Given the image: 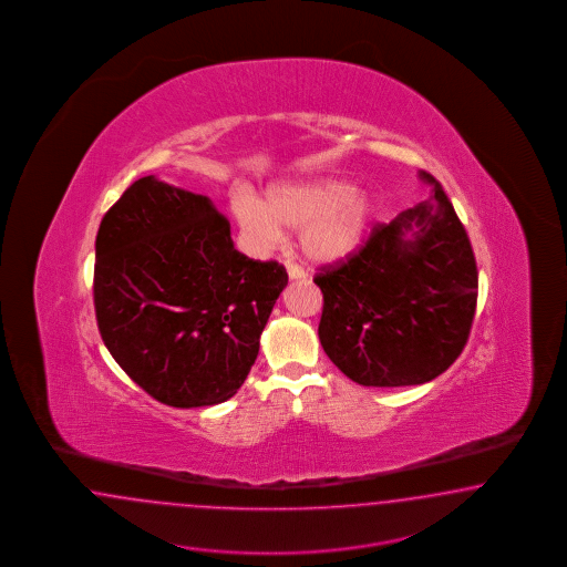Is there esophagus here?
<instances>
[{
    "mask_svg": "<svg viewBox=\"0 0 567 567\" xmlns=\"http://www.w3.org/2000/svg\"><path fill=\"white\" fill-rule=\"evenodd\" d=\"M287 272H289V278H291V280H301V278H306V276H308L301 266L291 264V261H287Z\"/></svg>",
    "mask_w": 567,
    "mask_h": 567,
    "instance_id": "esophagus-1",
    "label": "esophagus"
}]
</instances>
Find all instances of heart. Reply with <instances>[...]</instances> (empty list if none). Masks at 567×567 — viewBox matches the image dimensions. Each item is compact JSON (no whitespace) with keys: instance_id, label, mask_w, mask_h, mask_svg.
Instances as JSON below:
<instances>
[{"instance_id":"1","label":"heart","mask_w":567,"mask_h":567,"mask_svg":"<svg viewBox=\"0 0 567 567\" xmlns=\"http://www.w3.org/2000/svg\"><path fill=\"white\" fill-rule=\"evenodd\" d=\"M233 214L240 233L259 249L278 245L287 230H299L301 251L318 264H334L358 251L377 216L372 195L339 178L287 183L268 193L266 204L237 190Z\"/></svg>"}]
</instances>
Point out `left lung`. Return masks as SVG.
<instances>
[{
	"instance_id": "8db88e82",
	"label": "left lung",
	"mask_w": 567,
	"mask_h": 567,
	"mask_svg": "<svg viewBox=\"0 0 567 567\" xmlns=\"http://www.w3.org/2000/svg\"><path fill=\"white\" fill-rule=\"evenodd\" d=\"M426 202L377 224L347 261L313 276L324 297L320 343L363 386H410L443 374L464 351L478 299V268L441 183Z\"/></svg>"
}]
</instances>
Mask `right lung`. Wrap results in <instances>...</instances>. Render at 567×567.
<instances>
[{"label":"right lung","instance_id":"1","mask_svg":"<svg viewBox=\"0 0 567 567\" xmlns=\"http://www.w3.org/2000/svg\"><path fill=\"white\" fill-rule=\"evenodd\" d=\"M289 276L235 249L206 195L143 176L103 216L93 301L122 370L171 408L218 405L256 363Z\"/></svg>","mask_w":567,"mask_h":567}]
</instances>
